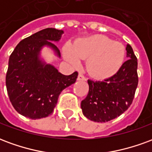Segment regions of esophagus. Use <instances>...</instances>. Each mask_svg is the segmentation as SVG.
I'll list each match as a JSON object with an SVG mask.
<instances>
[{
    "label": "esophagus",
    "instance_id": "34e87169",
    "mask_svg": "<svg viewBox=\"0 0 152 152\" xmlns=\"http://www.w3.org/2000/svg\"><path fill=\"white\" fill-rule=\"evenodd\" d=\"M77 80H86V77L83 76L81 73H80L79 75H78V77H77Z\"/></svg>",
    "mask_w": 152,
    "mask_h": 152
}]
</instances>
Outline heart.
<instances>
[{
	"mask_svg": "<svg viewBox=\"0 0 152 152\" xmlns=\"http://www.w3.org/2000/svg\"><path fill=\"white\" fill-rule=\"evenodd\" d=\"M65 57L78 65L80 59H87L86 68L97 78H107L117 72L124 63L125 50L120 42L102 35L77 40L72 48L66 46Z\"/></svg>",
	"mask_w": 152,
	"mask_h": 152,
	"instance_id": "1",
	"label": "heart"
}]
</instances>
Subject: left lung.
Returning a JSON list of instances; mask_svg holds the SVG:
<instances>
[{
    "mask_svg": "<svg viewBox=\"0 0 152 152\" xmlns=\"http://www.w3.org/2000/svg\"><path fill=\"white\" fill-rule=\"evenodd\" d=\"M126 51L128 60L115 75L104 80H88L89 93L80 107L84 115L90 121H112L132 104L138 83L137 59L129 44Z\"/></svg>",
    "mask_w": 152,
    "mask_h": 152,
    "instance_id": "8db88e82",
    "label": "left lung"
}]
</instances>
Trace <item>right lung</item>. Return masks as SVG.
<instances>
[{"label":"right lung","mask_w":152,"mask_h":152,"mask_svg":"<svg viewBox=\"0 0 152 152\" xmlns=\"http://www.w3.org/2000/svg\"><path fill=\"white\" fill-rule=\"evenodd\" d=\"M63 30L45 28L21 40L10 56L5 84L12 105L22 115L36 120L53 113L58 96L76 82L78 72L65 76L40 58L43 46L60 57L52 41H58Z\"/></svg>","instance_id":"obj_1"}]
</instances>
